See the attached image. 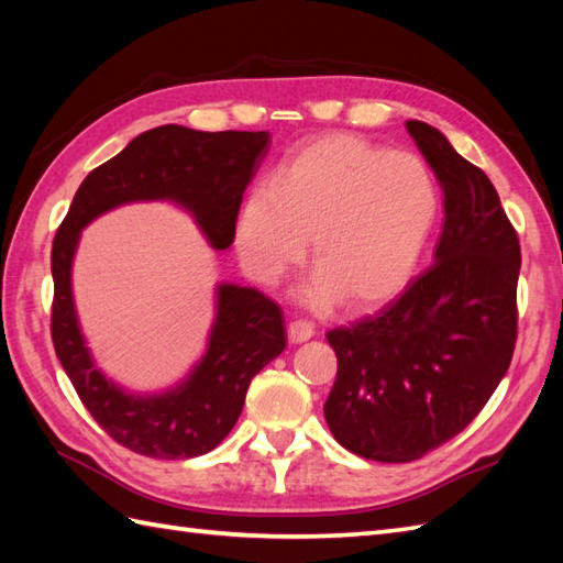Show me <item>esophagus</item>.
Returning a JSON list of instances; mask_svg holds the SVG:
<instances>
[{
  "mask_svg": "<svg viewBox=\"0 0 563 563\" xmlns=\"http://www.w3.org/2000/svg\"><path fill=\"white\" fill-rule=\"evenodd\" d=\"M312 336H314V327L309 324V321H302V319L290 321V327H288L290 343H305V341H309Z\"/></svg>",
  "mask_w": 563,
  "mask_h": 563,
  "instance_id": "1",
  "label": "esophagus"
}]
</instances>
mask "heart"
Returning <instances> with one entry per match:
<instances>
[{"label":"heart","mask_w":563,"mask_h":563,"mask_svg":"<svg viewBox=\"0 0 563 563\" xmlns=\"http://www.w3.org/2000/svg\"><path fill=\"white\" fill-rule=\"evenodd\" d=\"M438 214L428 166L357 135L331 133L258 181L239 208L234 244L261 283H278L305 258L317 273L307 300L351 312L394 300L421 261Z\"/></svg>","instance_id":"b5f03b06"}]
</instances>
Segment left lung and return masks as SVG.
<instances>
[{
  "label": "left lung",
  "instance_id": "8db88e82",
  "mask_svg": "<svg viewBox=\"0 0 563 563\" xmlns=\"http://www.w3.org/2000/svg\"><path fill=\"white\" fill-rule=\"evenodd\" d=\"M445 196L433 266L377 317L327 333L339 373L324 416L345 450L413 462L474 421L518 336L520 244L488 176L438 128L406 121Z\"/></svg>",
  "mask_w": 563,
  "mask_h": 563
}]
</instances>
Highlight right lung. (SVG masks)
I'll use <instances>...</instances> for the list:
<instances>
[{"instance_id": "obj_1", "label": "right lung", "mask_w": 563, "mask_h": 563, "mask_svg": "<svg viewBox=\"0 0 563 563\" xmlns=\"http://www.w3.org/2000/svg\"><path fill=\"white\" fill-rule=\"evenodd\" d=\"M268 145L266 130H147L84 178L55 234L53 343L59 365L93 421L123 448L145 457L188 460L218 448L244 409L251 379L288 343L285 319L280 307L256 288L218 283L206 353L190 373L164 391H128L93 363L79 327L71 263L81 230L128 202L166 200L196 220L214 251L230 249L242 196L266 159Z\"/></svg>"}]
</instances>
